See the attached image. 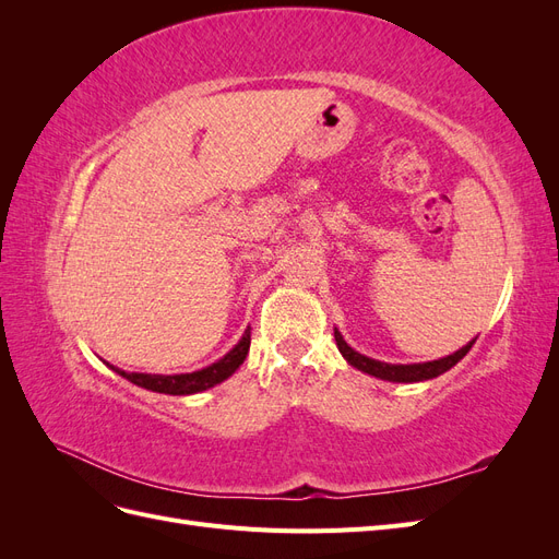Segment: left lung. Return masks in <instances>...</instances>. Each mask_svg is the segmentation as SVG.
Listing matches in <instances>:
<instances>
[{
	"label": "left lung",
	"mask_w": 559,
	"mask_h": 559,
	"mask_svg": "<svg viewBox=\"0 0 559 559\" xmlns=\"http://www.w3.org/2000/svg\"><path fill=\"white\" fill-rule=\"evenodd\" d=\"M471 341L468 345H464L462 349H456L454 354H450V357H443L438 361H427V364H411V366H401V364H384V361H376V359H368L364 357V354L354 352L345 341L343 335L335 331V345L337 349H341L343 357L347 359V364H352L354 368L364 370V373L368 376H376L380 380H389V382H421V380H431V378H438L441 373H445V370H450L456 361H462L468 349L473 347Z\"/></svg>",
	"instance_id": "left-lung-1"
}]
</instances>
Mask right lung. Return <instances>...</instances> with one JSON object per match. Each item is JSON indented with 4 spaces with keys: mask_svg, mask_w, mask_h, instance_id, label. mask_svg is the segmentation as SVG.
Returning <instances> with one entry per match:
<instances>
[{
    "mask_svg": "<svg viewBox=\"0 0 559 559\" xmlns=\"http://www.w3.org/2000/svg\"><path fill=\"white\" fill-rule=\"evenodd\" d=\"M251 345V329L245 331V335L240 337V343L235 345L224 359H218L216 364L195 370V373H181V376H148V373H126L121 368H114L118 376H123L126 380H130L132 384L151 389V392L158 394H170V396H186V394H198L205 392V389L224 382L226 378H230L235 370L242 366V361L247 359V352Z\"/></svg>",
    "mask_w": 559,
    "mask_h": 559,
    "instance_id": "right-lung-1",
    "label": "right lung"
}]
</instances>
